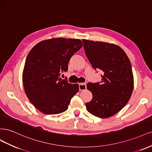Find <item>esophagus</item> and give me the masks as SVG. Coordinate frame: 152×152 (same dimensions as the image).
<instances>
[{"label":"esophagus","instance_id":"esophagus-1","mask_svg":"<svg viewBox=\"0 0 152 152\" xmlns=\"http://www.w3.org/2000/svg\"><path fill=\"white\" fill-rule=\"evenodd\" d=\"M79 89L80 91H83V90H85L86 89V83H80L79 84Z\"/></svg>","mask_w":152,"mask_h":152}]
</instances>
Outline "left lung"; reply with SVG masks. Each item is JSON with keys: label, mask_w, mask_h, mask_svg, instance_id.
<instances>
[{"label": "left lung", "mask_w": 152, "mask_h": 152, "mask_svg": "<svg viewBox=\"0 0 152 152\" xmlns=\"http://www.w3.org/2000/svg\"><path fill=\"white\" fill-rule=\"evenodd\" d=\"M82 41L92 67L102 71L100 83L87 84L93 98L86 104V109L100 118L110 117L123 108L133 93L131 62L125 52L115 44L85 39Z\"/></svg>", "instance_id": "obj_1"}]
</instances>
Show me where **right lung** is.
Instances as JSON below:
<instances>
[{"instance_id": "1", "label": "right lung", "mask_w": 152, "mask_h": 152, "mask_svg": "<svg viewBox=\"0 0 152 152\" xmlns=\"http://www.w3.org/2000/svg\"><path fill=\"white\" fill-rule=\"evenodd\" d=\"M83 43L78 39L57 38L43 40L33 47L26 57L23 83L29 100L45 114L66 111L79 91L78 84L60 78L68 69V62Z\"/></svg>"}]
</instances>
